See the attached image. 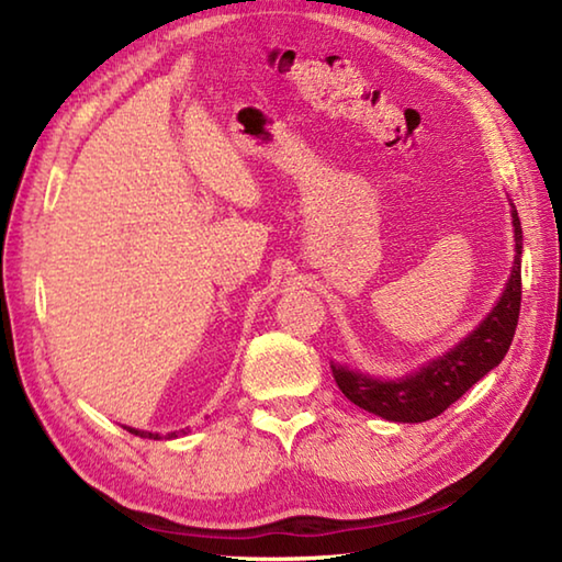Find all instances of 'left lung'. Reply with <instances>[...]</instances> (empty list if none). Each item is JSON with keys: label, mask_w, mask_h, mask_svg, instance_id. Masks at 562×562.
Masks as SVG:
<instances>
[{"label": "left lung", "mask_w": 562, "mask_h": 562, "mask_svg": "<svg viewBox=\"0 0 562 562\" xmlns=\"http://www.w3.org/2000/svg\"><path fill=\"white\" fill-rule=\"evenodd\" d=\"M513 227H516V262H513L506 292L491 315L473 329V335L446 351L443 357L429 361L416 374L396 379V382H379V379L331 364L335 382L351 404L389 422H429L443 414L453 402H459L479 379L501 364L516 335L520 315L522 231L516 207H513Z\"/></svg>", "instance_id": "obj_1"}]
</instances>
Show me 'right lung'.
Segmentation results:
<instances>
[{
    "label": "right lung",
    "instance_id": "right-lung-1",
    "mask_svg": "<svg viewBox=\"0 0 562 562\" xmlns=\"http://www.w3.org/2000/svg\"><path fill=\"white\" fill-rule=\"evenodd\" d=\"M126 431H131V434H136V436H146V439H158V434H150V431H138V429H131V426H126ZM176 434H170V439H173Z\"/></svg>",
    "mask_w": 562,
    "mask_h": 562
}]
</instances>
